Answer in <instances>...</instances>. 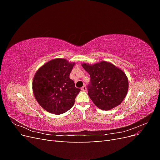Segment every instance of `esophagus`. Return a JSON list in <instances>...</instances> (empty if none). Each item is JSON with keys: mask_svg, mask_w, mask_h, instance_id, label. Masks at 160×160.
Returning a JSON list of instances; mask_svg holds the SVG:
<instances>
[{"mask_svg": "<svg viewBox=\"0 0 160 160\" xmlns=\"http://www.w3.org/2000/svg\"><path fill=\"white\" fill-rule=\"evenodd\" d=\"M86 89H87V88H86V86H85V85H83V86L81 88V90H82V91H85Z\"/></svg>", "mask_w": 160, "mask_h": 160, "instance_id": "34e87169", "label": "esophagus"}]
</instances>
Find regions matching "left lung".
<instances>
[{
  "label": "left lung",
  "instance_id": "8db88e82",
  "mask_svg": "<svg viewBox=\"0 0 160 160\" xmlns=\"http://www.w3.org/2000/svg\"><path fill=\"white\" fill-rule=\"evenodd\" d=\"M82 67L90 75L88 95L93 103L102 110H109L122 102L128 90L127 76L108 62L101 61Z\"/></svg>",
  "mask_w": 160,
  "mask_h": 160
}]
</instances>
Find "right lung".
<instances>
[{"label":"right lung","instance_id":"obj_1","mask_svg":"<svg viewBox=\"0 0 160 160\" xmlns=\"http://www.w3.org/2000/svg\"><path fill=\"white\" fill-rule=\"evenodd\" d=\"M74 63L64 59L47 62L37 71L32 81L35 99L48 112L59 115L69 110L80 89L69 78Z\"/></svg>","mask_w":160,"mask_h":160}]
</instances>
